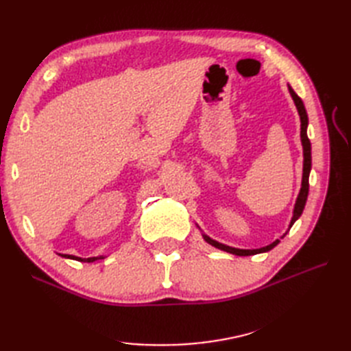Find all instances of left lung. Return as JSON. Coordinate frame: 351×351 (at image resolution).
Here are the masks:
<instances>
[{"label": "left lung", "mask_w": 351, "mask_h": 351, "mask_svg": "<svg viewBox=\"0 0 351 351\" xmlns=\"http://www.w3.org/2000/svg\"><path fill=\"white\" fill-rule=\"evenodd\" d=\"M289 90H290V95L291 98L297 107V111H299V115H300V121H302V130H300V137H302V145H303V156H304V161H303V180H302V189H300V193L299 196H297V200H295V206H294V212H293V218H291V222H290V227L294 224V222L299 219V217L302 215V212L304 209V205H306V200H307V195H309V174H311V168H312V154H311V141L309 137H307V123H309V119H307V112H306V108L303 105V101L299 98V95H297L291 86L289 84ZM287 234V232H285ZM284 234V236H285ZM282 236V237H284ZM204 239L206 243L212 244V246L217 247V249H221L224 252H228V253H232V254H237V256H252V254H258V253H263V252H268L271 249H274L277 244L280 243V240H275L274 243H271L269 246H265V247H261V249H253V250H246V249H236V247H230V246H226V244L222 243H218L215 240H212L210 237L205 236L204 234Z\"/></svg>", "instance_id": "8db88e82"}]
</instances>
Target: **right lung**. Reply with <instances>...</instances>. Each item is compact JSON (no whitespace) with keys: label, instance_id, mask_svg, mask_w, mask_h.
Instances as JSON below:
<instances>
[{"label":"right lung","instance_id":"1","mask_svg":"<svg viewBox=\"0 0 351 351\" xmlns=\"http://www.w3.org/2000/svg\"><path fill=\"white\" fill-rule=\"evenodd\" d=\"M62 258H67V259H74V261H80V262H93L97 259H104V258H88V259H82V258H77V256H73V254H61Z\"/></svg>","mask_w":351,"mask_h":351}]
</instances>
